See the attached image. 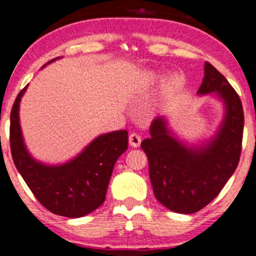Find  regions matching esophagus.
I'll return each instance as SVG.
<instances>
[{
  "instance_id": "obj_1",
  "label": "esophagus",
  "mask_w": 256,
  "mask_h": 256,
  "mask_svg": "<svg viewBox=\"0 0 256 256\" xmlns=\"http://www.w3.org/2000/svg\"><path fill=\"white\" fill-rule=\"evenodd\" d=\"M140 142L142 138L136 133H132L130 136H129V144H130V146H133V148H138V146H140Z\"/></svg>"
}]
</instances>
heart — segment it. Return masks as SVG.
<instances>
[{
	"mask_svg": "<svg viewBox=\"0 0 256 256\" xmlns=\"http://www.w3.org/2000/svg\"><path fill=\"white\" fill-rule=\"evenodd\" d=\"M164 80V74L163 73L159 72H154V70H149V72L144 73L143 76V82L146 83V86H153L156 84V83L162 82ZM182 80L178 74H172L169 77L168 82H166V87L168 90H173V88H176L179 84H180Z\"/></svg>",
	"mask_w": 256,
	"mask_h": 256,
	"instance_id": "heart-1",
	"label": "heart"
}]
</instances>
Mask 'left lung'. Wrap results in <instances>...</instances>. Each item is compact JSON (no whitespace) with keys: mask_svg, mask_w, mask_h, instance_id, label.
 Segmentation results:
<instances>
[{"mask_svg":"<svg viewBox=\"0 0 256 256\" xmlns=\"http://www.w3.org/2000/svg\"><path fill=\"white\" fill-rule=\"evenodd\" d=\"M198 96L210 94L224 107L216 132L206 140L189 143L158 116L142 142L149 162V178L156 200L169 210L193 214L208 206L236 169L242 152L244 113L238 93L210 63L204 64Z\"/></svg>","mask_w":256,"mask_h":256,"instance_id":"8db88e82","label":"left lung"}]
</instances>
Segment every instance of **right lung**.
Masks as SVG:
<instances>
[{
    "mask_svg": "<svg viewBox=\"0 0 256 256\" xmlns=\"http://www.w3.org/2000/svg\"><path fill=\"white\" fill-rule=\"evenodd\" d=\"M27 87L18 93L11 110L10 143L17 170L37 200L53 214L74 219L92 213L104 202L116 162L128 148V132L100 134L64 163L37 160L27 149L20 123V103Z\"/></svg>",
    "mask_w": 256,
    "mask_h": 256,
    "instance_id": "add662e5",
    "label": "right lung"
}]
</instances>
